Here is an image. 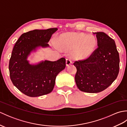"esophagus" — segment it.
Returning a JSON list of instances; mask_svg holds the SVG:
<instances>
[{"mask_svg":"<svg viewBox=\"0 0 127 127\" xmlns=\"http://www.w3.org/2000/svg\"><path fill=\"white\" fill-rule=\"evenodd\" d=\"M71 63H72V62H71V59H66V65L67 66L70 65Z\"/></svg>","mask_w":127,"mask_h":127,"instance_id":"esophagus-1","label":"esophagus"}]
</instances>
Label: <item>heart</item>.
I'll use <instances>...</instances> for the list:
<instances>
[{
	"label": "heart",
	"mask_w": 127,
	"mask_h": 127,
	"mask_svg": "<svg viewBox=\"0 0 127 127\" xmlns=\"http://www.w3.org/2000/svg\"><path fill=\"white\" fill-rule=\"evenodd\" d=\"M57 43L62 50H73L71 56L77 60H85L90 57L96 46V40L94 36L75 32L61 35Z\"/></svg>",
	"instance_id": "obj_1"
}]
</instances>
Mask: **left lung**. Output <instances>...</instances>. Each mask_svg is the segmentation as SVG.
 Returning <instances> with one entry per match:
<instances>
[{
  "mask_svg": "<svg viewBox=\"0 0 127 127\" xmlns=\"http://www.w3.org/2000/svg\"><path fill=\"white\" fill-rule=\"evenodd\" d=\"M96 34L98 47L85 60L75 61V80L78 88L87 93L105 90L116 79L120 69V57L115 42L103 32Z\"/></svg>",
  "mask_w": 127,
  "mask_h": 127,
  "instance_id": "left-lung-1",
  "label": "left lung"
}]
</instances>
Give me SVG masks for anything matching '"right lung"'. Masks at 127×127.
<instances>
[{
    "instance_id": "right-lung-1",
    "label": "right lung",
    "mask_w": 127,
    "mask_h": 127,
    "mask_svg": "<svg viewBox=\"0 0 127 127\" xmlns=\"http://www.w3.org/2000/svg\"><path fill=\"white\" fill-rule=\"evenodd\" d=\"M57 28L35 29L21 35L13 47L9 61L11 80L19 91L26 95L36 97L52 91L56 76L65 69V59L57 61H41L31 64L28 56L37 48L49 47L47 43Z\"/></svg>"
}]
</instances>
